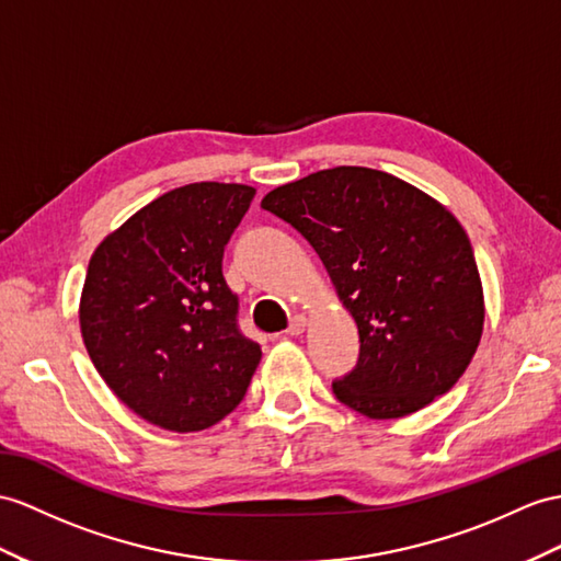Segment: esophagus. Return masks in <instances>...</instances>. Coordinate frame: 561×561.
Masks as SVG:
<instances>
[{
    "label": "esophagus",
    "instance_id": "esophagus-1",
    "mask_svg": "<svg viewBox=\"0 0 561 561\" xmlns=\"http://www.w3.org/2000/svg\"><path fill=\"white\" fill-rule=\"evenodd\" d=\"M305 328H307V319L302 317V313H297V317L290 319V325H288V331H285V333L295 337V335H302Z\"/></svg>",
    "mask_w": 561,
    "mask_h": 561
}]
</instances>
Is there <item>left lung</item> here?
Instances as JSON below:
<instances>
[{"label": "left lung", "instance_id": "left-lung-1", "mask_svg": "<svg viewBox=\"0 0 561 561\" xmlns=\"http://www.w3.org/2000/svg\"><path fill=\"white\" fill-rule=\"evenodd\" d=\"M262 207L311 244L359 328L335 398L368 419L414 414L453 388L483 333L471 242L440 202L390 173L335 167L280 185Z\"/></svg>", "mask_w": 561, "mask_h": 561}]
</instances>
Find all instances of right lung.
<instances>
[{
    "label": "right lung",
    "mask_w": 561,
    "mask_h": 561,
    "mask_svg": "<svg viewBox=\"0 0 561 561\" xmlns=\"http://www.w3.org/2000/svg\"><path fill=\"white\" fill-rule=\"evenodd\" d=\"M254 199L190 183L133 214L94 250L80 333L116 398L159 428L204 431L242 402L262 347L238 328L224 250Z\"/></svg>",
    "instance_id": "1"
}]
</instances>
